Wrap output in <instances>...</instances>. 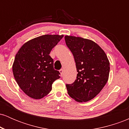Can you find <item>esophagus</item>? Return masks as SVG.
Segmentation results:
<instances>
[{
  "mask_svg": "<svg viewBox=\"0 0 129 129\" xmlns=\"http://www.w3.org/2000/svg\"><path fill=\"white\" fill-rule=\"evenodd\" d=\"M59 73H60V76H63V70L62 69H60L59 70Z\"/></svg>",
  "mask_w": 129,
  "mask_h": 129,
  "instance_id": "34e87169",
  "label": "esophagus"
}]
</instances>
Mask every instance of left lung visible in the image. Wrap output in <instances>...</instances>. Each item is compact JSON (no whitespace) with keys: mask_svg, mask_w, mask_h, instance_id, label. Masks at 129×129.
Instances as JSON below:
<instances>
[{"mask_svg":"<svg viewBox=\"0 0 129 129\" xmlns=\"http://www.w3.org/2000/svg\"><path fill=\"white\" fill-rule=\"evenodd\" d=\"M66 45L75 58L78 74L72 84H66L68 94L79 103L94 98L107 83L110 62L96 43L80 37L65 36Z\"/></svg>","mask_w":129,"mask_h":129,"instance_id":"left-lung-1","label":"left lung"}]
</instances>
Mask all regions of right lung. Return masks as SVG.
Instances as JSON below:
<instances>
[{"mask_svg": "<svg viewBox=\"0 0 129 129\" xmlns=\"http://www.w3.org/2000/svg\"><path fill=\"white\" fill-rule=\"evenodd\" d=\"M63 35H45L25 43L15 56L13 72L16 82L26 95L41 99L51 91L60 73L53 67L49 55Z\"/></svg>", "mask_w": 129, "mask_h": 129, "instance_id": "add662e5", "label": "right lung"}]
</instances>
